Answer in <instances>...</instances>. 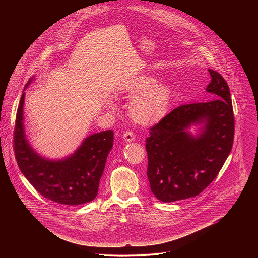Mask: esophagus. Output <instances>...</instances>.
Wrapping results in <instances>:
<instances>
[{
	"label": "esophagus",
	"instance_id": "34e87169",
	"mask_svg": "<svg viewBox=\"0 0 258 258\" xmlns=\"http://www.w3.org/2000/svg\"><path fill=\"white\" fill-rule=\"evenodd\" d=\"M123 139L126 142H133V141H135V135L133 132H125L123 134Z\"/></svg>",
	"mask_w": 258,
	"mask_h": 258
}]
</instances>
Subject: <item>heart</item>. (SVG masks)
<instances>
[{"label":"heart","instance_id":"obj_1","mask_svg":"<svg viewBox=\"0 0 258 258\" xmlns=\"http://www.w3.org/2000/svg\"><path fill=\"white\" fill-rule=\"evenodd\" d=\"M117 93L137 95L131 102L130 112L141 124L161 120L167 114L173 97L172 87L159 83V78L152 75H140L128 80L117 89Z\"/></svg>","mask_w":258,"mask_h":258}]
</instances>
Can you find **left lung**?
Wrapping results in <instances>:
<instances>
[{
	"instance_id": "8db88e82",
	"label": "left lung",
	"mask_w": 258,
	"mask_h": 258,
	"mask_svg": "<svg viewBox=\"0 0 258 258\" xmlns=\"http://www.w3.org/2000/svg\"><path fill=\"white\" fill-rule=\"evenodd\" d=\"M213 100L178 106L150 128L146 139L152 193L162 202L199 195L216 177L233 147L235 120L225 79L208 69ZM199 125L197 135L189 128Z\"/></svg>"
}]
</instances>
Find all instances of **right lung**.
Returning a JSON list of instances; mask_svg holds the SVG:
<instances>
[{"mask_svg": "<svg viewBox=\"0 0 258 258\" xmlns=\"http://www.w3.org/2000/svg\"><path fill=\"white\" fill-rule=\"evenodd\" d=\"M32 81L29 80L24 91ZM24 96L23 92L14 130V151L20 171L41 195L56 203L80 205L93 201L98 194L107 156L113 147V132L109 130L90 135L67 157L46 158L35 152L26 139Z\"/></svg>", "mask_w": 258, "mask_h": 258, "instance_id": "obj_1", "label": "right lung"}]
</instances>
